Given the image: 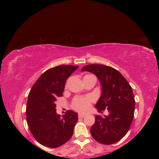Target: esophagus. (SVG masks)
Wrapping results in <instances>:
<instances>
[{"label":"esophagus","mask_w":159,"mask_h":159,"mask_svg":"<svg viewBox=\"0 0 159 159\" xmlns=\"http://www.w3.org/2000/svg\"><path fill=\"white\" fill-rule=\"evenodd\" d=\"M85 114H84V113H79L78 114V117L79 118H83V117H84L85 116Z\"/></svg>","instance_id":"34e87169"}]
</instances>
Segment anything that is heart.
Masks as SVG:
<instances>
[{"label": "heart", "mask_w": 159, "mask_h": 159, "mask_svg": "<svg viewBox=\"0 0 159 159\" xmlns=\"http://www.w3.org/2000/svg\"><path fill=\"white\" fill-rule=\"evenodd\" d=\"M93 98L91 96L81 97L78 96L74 99L71 103V107L79 112H86L91 107V103L93 102Z\"/></svg>", "instance_id": "heart-1"}]
</instances>
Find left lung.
<instances>
[{
  "instance_id": "1",
  "label": "left lung",
  "mask_w": 159,
  "mask_h": 159,
  "mask_svg": "<svg viewBox=\"0 0 159 159\" xmlns=\"http://www.w3.org/2000/svg\"><path fill=\"white\" fill-rule=\"evenodd\" d=\"M95 74L102 85V92L95 107L99 112L107 109L109 115H95L90 129L91 136L103 145H111L121 140L128 132L134 111L132 88L119 71L102 64H89L81 71Z\"/></svg>"
}]
</instances>
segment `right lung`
<instances>
[{
    "mask_svg": "<svg viewBox=\"0 0 159 159\" xmlns=\"http://www.w3.org/2000/svg\"><path fill=\"white\" fill-rule=\"evenodd\" d=\"M79 68L62 65L43 73L32 87L26 104V121L30 131L42 145L57 148L71 139L78 113L67 111L63 117L56 113L55 102L63 96L66 80Z\"/></svg>",
    "mask_w": 159,
    "mask_h": 159,
    "instance_id": "right-lung-1",
    "label": "right lung"
}]
</instances>
